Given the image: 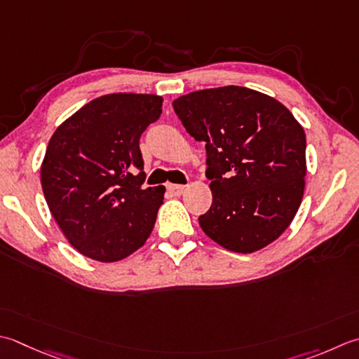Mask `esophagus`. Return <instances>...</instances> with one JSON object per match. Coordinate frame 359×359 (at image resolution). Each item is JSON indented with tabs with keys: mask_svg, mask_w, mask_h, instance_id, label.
I'll return each mask as SVG.
<instances>
[{
	"mask_svg": "<svg viewBox=\"0 0 359 359\" xmlns=\"http://www.w3.org/2000/svg\"><path fill=\"white\" fill-rule=\"evenodd\" d=\"M166 188H168V191H170L171 194H174V196H180L182 193L185 191V185H175V184H168L166 185Z\"/></svg>",
	"mask_w": 359,
	"mask_h": 359,
	"instance_id": "obj_1",
	"label": "esophagus"
}]
</instances>
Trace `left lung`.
Wrapping results in <instances>:
<instances>
[{
  "label": "left lung",
  "mask_w": 359,
  "mask_h": 359,
  "mask_svg": "<svg viewBox=\"0 0 359 359\" xmlns=\"http://www.w3.org/2000/svg\"><path fill=\"white\" fill-rule=\"evenodd\" d=\"M189 135L205 143L213 202L199 226L224 249L252 254L290 227L305 189L306 138L282 102L238 86L172 102Z\"/></svg>",
  "instance_id": "obj_1"
}]
</instances>
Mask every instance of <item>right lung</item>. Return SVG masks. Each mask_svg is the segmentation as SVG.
<instances>
[{
  "label": "right lung",
  "mask_w": 359,
  "mask_h": 359,
  "mask_svg": "<svg viewBox=\"0 0 359 359\" xmlns=\"http://www.w3.org/2000/svg\"><path fill=\"white\" fill-rule=\"evenodd\" d=\"M157 95L111 93L65 119L40 168L49 212L73 248L119 262L149 238L165 187L143 188L140 137L161 115Z\"/></svg>",
  "instance_id": "add662e5"
}]
</instances>
